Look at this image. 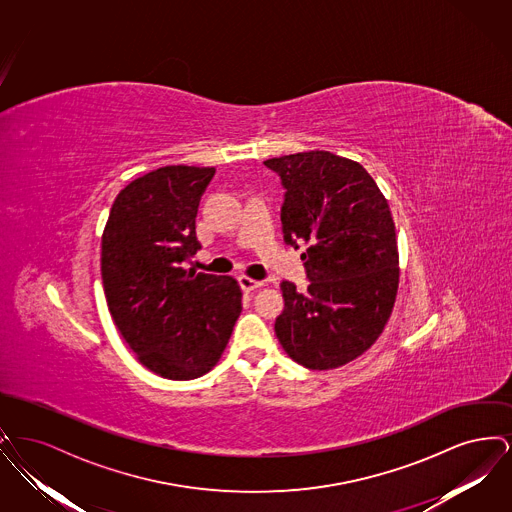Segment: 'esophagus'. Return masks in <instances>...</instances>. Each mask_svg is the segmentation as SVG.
I'll return each instance as SVG.
<instances>
[{"label":"esophagus","instance_id":"esophagus-1","mask_svg":"<svg viewBox=\"0 0 512 512\" xmlns=\"http://www.w3.org/2000/svg\"><path fill=\"white\" fill-rule=\"evenodd\" d=\"M238 282H240V286H242V290H245V292H253V290H257V288L263 286L261 280H253V278H249V276H240Z\"/></svg>","mask_w":512,"mask_h":512}]
</instances>
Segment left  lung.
<instances>
[{"mask_svg":"<svg viewBox=\"0 0 512 512\" xmlns=\"http://www.w3.org/2000/svg\"><path fill=\"white\" fill-rule=\"evenodd\" d=\"M284 192V242L301 255L307 292L284 280L274 330L288 357L311 370L345 365L378 340L399 286L390 205L372 176L330 151L265 161Z\"/></svg>","mask_w":512,"mask_h":512,"instance_id":"8db88e82","label":"left lung"}]
</instances>
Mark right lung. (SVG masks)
<instances>
[{"mask_svg": "<svg viewBox=\"0 0 512 512\" xmlns=\"http://www.w3.org/2000/svg\"><path fill=\"white\" fill-rule=\"evenodd\" d=\"M213 167L147 172L117 195L101 238L107 307L138 361L169 380L219 363L242 313L232 276L182 267L201 244L195 217Z\"/></svg>", "mask_w": 512, "mask_h": 512, "instance_id": "right-lung-1", "label": "right lung"}]
</instances>
